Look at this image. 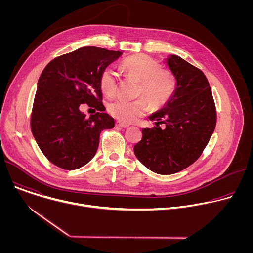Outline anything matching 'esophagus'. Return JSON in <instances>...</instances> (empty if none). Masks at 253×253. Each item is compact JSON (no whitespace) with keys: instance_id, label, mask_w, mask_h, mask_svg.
Wrapping results in <instances>:
<instances>
[{"instance_id":"obj_1","label":"esophagus","mask_w":253,"mask_h":253,"mask_svg":"<svg viewBox=\"0 0 253 253\" xmlns=\"http://www.w3.org/2000/svg\"><path fill=\"white\" fill-rule=\"evenodd\" d=\"M116 127H118V128H127V127H129V125L125 124V123H122V122H116Z\"/></svg>"}]
</instances>
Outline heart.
<instances>
[{"instance_id": "obj_1", "label": "heart", "mask_w": 253, "mask_h": 253, "mask_svg": "<svg viewBox=\"0 0 253 253\" xmlns=\"http://www.w3.org/2000/svg\"><path fill=\"white\" fill-rule=\"evenodd\" d=\"M121 68L128 76L139 81L138 94L145 96L152 107L160 108L172 98L176 87L175 77L171 72L161 70L152 58L143 54L133 55L122 61ZM117 83L118 75L114 68L106 67L99 78L102 92L107 96L114 95ZM149 103L145 98L132 101L116 99L109 102L107 110L114 118L130 123L147 113Z\"/></svg>"}]
</instances>
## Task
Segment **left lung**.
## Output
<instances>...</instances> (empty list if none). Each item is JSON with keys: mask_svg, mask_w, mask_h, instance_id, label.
I'll list each match as a JSON object with an SVG mask.
<instances>
[{"mask_svg": "<svg viewBox=\"0 0 253 253\" xmlns=\"http://www.w3.org/2000/svg\"><path fill=\"white\" fill-rule=\"evenodd\" d=\"M175 77L172 98L149 116L154 128H143L142 139L134 146L137 159L149 170L174 174L190 166L202 154L216 125V109L203 72L182 58L165 60ZM159 124H165L162 129Z\"/></svg>", "mask_w": 253, "mask_h": 253, "instance_id": "8db88e82", "label": "left lung"}]
</instances>
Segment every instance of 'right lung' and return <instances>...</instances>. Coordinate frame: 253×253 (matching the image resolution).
<instances>
[{
	"instance_id": "add662e5",
	"label": "right lung",
	"mask_w": 253,
	"mask_h": 253,
	"mask_svg": "<svg viewBox=\"0 0 253 253\" xmlns=\"http://www.w3.org/2000/svg\"><path fill=\"white\" fill-rule=\"evenodd\" d=\"M122 52L83 47L52 60L38 81L31 116V130L43 154L54 165L75 170L96 154L101 131L112 129L114 119L104 113L101 72ZM86 102L101 113L86 118Z\"/></svg>"
}]
</instances>
